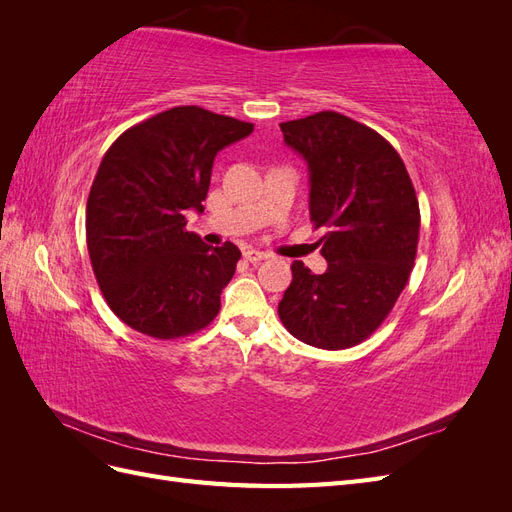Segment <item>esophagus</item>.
<instances>
[{"mask_svg": "<svg viewBox=\"0 0 512 512\" xmlns=\"http://www.w3.org/2000/svg\"><path fill=\"white\" fill-rule=\"evenodd\" d=\"M267 256H269L267 252H260V250H256V247H245V250H243V258L250 260V262H260V260H265Z\"/></svg>", "mask_w": 512, "mask_h": 512, "instance_id": "obj_1", "label": "esophagus"}]
</instances>
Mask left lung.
I'll use <instances>...</instances> for the list:
<instances>
[{"label": "left lung", "instance_id": "8db88e82", "mask_svg": "<svg viewBox=\"0 0 512 512\" xmlns=\"http://www.w3.org/2000/svg\"><path fill=\"white\" fill-rule=\"evenodd\" d=\"M284 143L307 162L309 215L327 228L322 275L292 262L277 305L303 344L342 350L361 344L389 316L414 267L421 211L404 160L376 130L322 111L280 123Z\"/></svg>", "mask_w": 512, "mask_h": 512}]
</instances>
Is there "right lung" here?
<instances>
[{
	"mask_svg": "<svg viewBox=\"0 0 512 512\" xmlns=\"http://www.w3.org/2000/svg\"><path fill=\"white\" fill-rule=\"evenodd\" d=\"M252 132L254 123L175 106L104 153L87 198V250L108 307L130 329L177 339L218 316L241 252L185 230V211H205L215 156Z\"/></svg>",
	"mask_w": 512,
	"mask_h": 512,
	"instance_id": "add662e5",
	"label": "right lung"
}]
</instances>
